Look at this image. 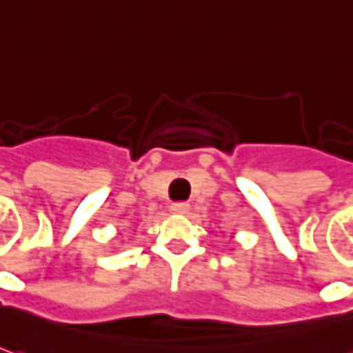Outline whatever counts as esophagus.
Segmentation results:
<instances>
[{
  "label": "esophagus",
  "mask_w": 353,
  "mask_h": 353,
  "mask_svg": "<svg viewBox=\"0 0 353 353\" xmlns=\"http://www.w3.org/2000/svg\"><path fill=\"white\" fill-rule=\"evenodd\" d=\"M170 208H172V212H176V214H187V212H189V205H187V203H174Z\"/></svg>",
  "instance_id": "1"
}]
</instances>
